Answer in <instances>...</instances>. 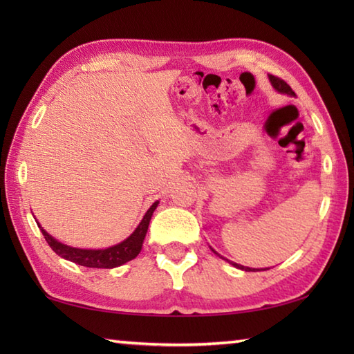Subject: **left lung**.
<instances>
[{
	"label": "left lung",
	"instance_id": "8db88e82",
	"mask_svg": "<svg viewBox=\"0 0 354 354\" xmlns=\"http://www.w3.org/2000/svg\"><path fill=\"white\" fill-rule=\"evenodd\" d=\"M268 77H269L270 85H272V86L275 88V91H278V93H280V94H288V95H290V97H295V93L292 91V88H290L288 84H286L284 80H281L280 77H275V76H272V74H269ZM209 248H212V246H209ZM212 251H213L214 254H217V252L213 250V248H212ZM217 255H219V257H222L221 254H217ZM222 259H223V257H222ZM227 261L230 263V265H232V266L237 268V269L246 270V272H251V270H252V272H255V270H266V269H255V268H248V266H242V265H237V263H234V261H230V260H227Z\"/></svg>",
	"mask_w": 354,
	"mask_h": 354
}]
</instances>
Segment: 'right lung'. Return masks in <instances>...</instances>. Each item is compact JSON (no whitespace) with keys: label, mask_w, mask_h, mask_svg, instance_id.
<instances>
[{"label":"right lung","mask_w":354,"mask_h":354,"mask_svg":"<svg viewBox=\"0 0 354 354\" xmlns=\"http://www.w3.org/2000/svg\"><path fill=\"white\" fill-rule=\"evenodd\" d=\"M160 201L153 202L150 208L146 212L145 217H142L141 222L138 223V227L135 228L132 234L124 239L123 242H120L114 246L104 248V250H82V248H73L68 245H64L56 240L53 236H50L47 231H45L39 222L36 221L37 227L41 228L42 234L47 240V243L50 248L55 251L57 255H61L62 259L70 260L73 263H77L80 266H86V268H102V269H112L117 266H122L124 263L131 261L132 259L137 257L140 254L142 242H145L146 232L149 228V222L152 219V214L156 209Z\"/></svg>","instance_id":"right-lung-1"}]
</instances>
